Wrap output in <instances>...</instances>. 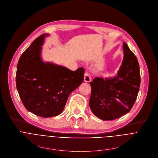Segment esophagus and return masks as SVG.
<instances>
[{"instance_id":"34e87169","label":"esophagus","mask_w":158,"mask_h":158,"mask_svg":"<svg viewBox=\"0 0 158 158\" xmlns=\"http://www.w3.org/2000/svg\"><path fill=\"white\" fill-rule=\"evenodd\" d=\"M92 80V78L90 74L88 72H85L84 75V81L85 82H90Z\"/></svg>"}]
</instances>
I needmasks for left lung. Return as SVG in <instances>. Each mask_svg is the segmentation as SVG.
Listing matches in <instances>:
<instances>
[{
    "label": "left lung",
    "instance_id": "obj_1",
    "mask_svg": "<svg viewBox=\"0 0 158 158\" xmlns=\"http://www.w3.org/2000/svg\"><path fill=\"white\" fill-rule=\"evenodd\" d=\"M124 59L116 77H97L90 82L89 106L99 118L110 120L128 113L136 100L141 83L139 64L126 43Z\"/></svg>",
    "mask_w": 158,
    "mask_h": 158
}]
</instances>
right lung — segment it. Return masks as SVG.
I'll return each mask as SVG.
<instances>
[{"label": "right lung", "mask_w": 158, "mask_h": 158, "mask_svg": "<svg viewBox=\"0 0 158 158\" xmlns=\"http://www.w3.org/2000/svg\"><path fill=\"white\" fill-rule=\"evenodd\" d=\"M43 34L24 51L17 63L16 86L25 108L42 117L60 115L68 96L83 81L85 69L72 71L64 66L44 63L41 52Z\"/></svg>", "instance_id": "obj_1"}]
</instances>
